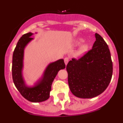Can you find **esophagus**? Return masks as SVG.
Instances as JSON below:
<instances>
[{"instance_id": "obj_1", "label": "esophagus", "mask_w": 123, "mask_h": 123, "mask_svg": "<svg viewBox=\"0 0 123 123\" xmlns=\"http://www.w3.org/2000/svg\"><path fill=\"white\" fill-rule=\"evenodd\" d=\"M64 62H65V65H67V64H68V62H69V58H68V57H65V58H64Z\"/></svg>"}]
</instances>
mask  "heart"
Returning <instances> with one entry per match:
<instances>
[{
    "instance_id": "heart-1",
    "label": "heart",
    "mask_w": 123,
    "mask_h": 123,
    "mask_svg": "<svg viewBox=\"0 0 123 123\" xmlns=\"http://www.w3.org/2000/svg\"><path fill=\"white\" fill-rule=\"evenodd\" d=\"M81 41H82V40H79L78 41H77V43H78V44H79V43H80ZM87 49V45H84L83 46L81 47V48L79 49V50H78V52H77V54H78V55H81V54H83L84 52Z\"/></svg>"
}]
</instances>
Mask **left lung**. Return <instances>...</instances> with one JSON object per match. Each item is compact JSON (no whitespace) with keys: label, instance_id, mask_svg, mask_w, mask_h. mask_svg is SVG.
Instances as JSON below:
<instances>
[{"label":"left lung","instance_id":"obj_1","mask_svg":"<svg viewBox=\"0 0 123 123\" xmlns=\"http://www.w3.org/2000/svg\"><path fill=\"white\" fill-rule=\"evenodd\" d=\"M92 48L78 59L73 58L67 65L70 91L82 98H93L105 91L113 74V63L108 45L95 33Z\"/></svg>","mask_w":123,"mask_h":123}]
</instances>
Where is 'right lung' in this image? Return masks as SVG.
I'll list each match as a JSON object with an SVG mask.
<instances>
[{
  "mask_svg": "<svg viewBox=\"0 0 123 123\" xmlns=\"http://www.w3.org/2000/svg\"><path fill=\"white\" fill-rule=\"evenodd\" d=\"M32 34V32H28L23 35L14 50L12 68V78L15 87L24 98L31 102H41L49 98L52 82L59 70L65 68V64L63 59L50 63L47 68L43 79L40 83L34 87L25 86L21 75L24 48L32 39L31 37Z\"/></svg>",
  "mask_w": 123,
  "mask_h": 123,
  "instance_id": "obj_1",
  "label": "right lung"
}]
</instances>
